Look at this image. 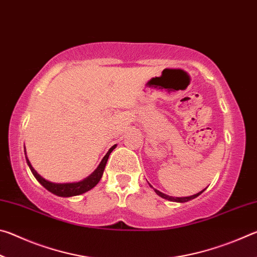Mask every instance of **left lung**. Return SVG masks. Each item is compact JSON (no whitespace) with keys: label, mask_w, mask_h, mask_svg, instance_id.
Listing matches in <instances>:
<instances>
[{"label":"left lung","mask_w":257,"mask_h":257,"mask_svg":"<svg viewBox=\"0 0 257 257\" xmlns=\"http://www.w3.org/2000/svg\"><path fill=\"white\" fill-rule=\"evenodd\" d=\"M152 187V186H151ZM154 189V188H153ZM205 190V189H204ZM203 190V191H204ZM154 191L156 194L159 195V196H161L162 198H165V199H168V201H171V202H177V203H185V202H188V201H190V199H194V198H196L197 196H199V195H201L203 191H201V193H198V194H195V195H193V196H189V197H172V196H169V195H165V194H163V193H161L160 190H156V189H154Z\"/></svg>","instance_id":"left-lung-1"}]
</instances>
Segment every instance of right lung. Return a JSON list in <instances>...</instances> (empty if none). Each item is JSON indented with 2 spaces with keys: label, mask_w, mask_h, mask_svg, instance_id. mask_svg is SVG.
I'll list each match as a JSON object with an SVG mask.
<instances>
[{
  "label": "right lung",
  "mask_w": 257,
  "mask_h": 257,
  "mask_svg": "<svg viewBox=\"0 0 257 257\" xmlns=\"http://www.w3.org/2000/svg\"><path fill=\"white\" fill-rule=\"evenodd\" d=\"M114 147H115V145L111 147L110 151H108L106 155L104 156L103 160L101 161V163H99V165L97 167V169L92 173V175H90L89 177H87L86 179H84L82 181L71 182V184H54V182L45 180L44 178L41 177L36 171H35V169L32 167V164H30L29 160L27 159V156H26V160H27L29 169H30V171L33 172L34 177L36 178L37 181L40 182V184L44 187V188L51 191L52 194L56 195V196L70 197V196H77V195L84 194V193H86V191L90 190L97 185V182L101 180L104 169H105V164L107 162L108 155H110L111 152L114 150ZM25 154H26V150H25Z\"/></svg>",
  "instance_id": "1"
}]
</instances>
